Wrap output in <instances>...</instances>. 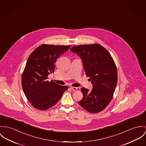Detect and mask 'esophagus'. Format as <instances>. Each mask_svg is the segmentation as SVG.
<instances>
[{
  "label": "esophagus",
  "mask_w": 146,
  "mask_h": 146,
  "mask_svg": "<svg viewBox=\"0 0 146 146\" xmlns=\"http://www.w3.org/2000/svg\"><path fill=\"white\" fill-rule=\"evenodd\" d=\"M70 89H72L73 91H76L77 90V87H70Z\"/></svg>",
  "instance_id": "1"
}]
</instances>
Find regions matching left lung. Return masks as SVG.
I'll use <instances>...</instances> for the list:
<instances>
[{
	"label": "left lung",
	"instance_id": "1",
	"mask_svg": "<svg viewBox=\"0 0 146 146\" xmlns=\"http://www.w3.org/2000/svg\"><path fill=\"white\" fill-rule=\"evenodd\" d=\"M70 50L81 58L86 74L93 86L91 91L81 88L83 97L78 104L90 113H99L110 102L117 84L114 61L108 51L99 44L82 45Z\"/></svg>",
	"mask_w": 146,
	"mask_h": 146
}]
</instances>
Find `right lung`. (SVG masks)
Segmentation results:
<instances>
[{"instance_id":"add662e5","label":"right lung","mask_w":146,"mask_h":146,"mask_svg":"<svg viewBox=\"0 0 146 146\" xmlns=\"http://www.w3.org/2000/svg\"><path fill=\"white\" fill-rule=\"evenodd\" d=\"M70 46L44 44L30 55L22 76L23 92L33 106L45 110L54 106L68 88L47 80L54 73L55 62Z\"/></svg>"}]
</instances>
